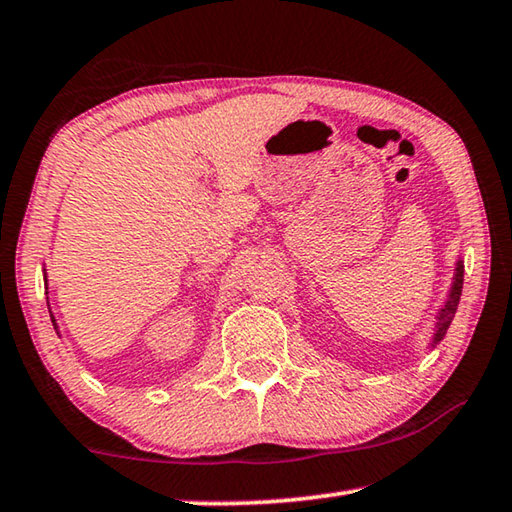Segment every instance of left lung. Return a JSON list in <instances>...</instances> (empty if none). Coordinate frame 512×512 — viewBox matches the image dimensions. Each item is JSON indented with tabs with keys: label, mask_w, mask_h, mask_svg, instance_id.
<instances>
[{
	"label": "left lung",
	"mask_w": 512,
	"mask_h": 512,
	"mask_svg": "<svg viewBox=\"0 0 512 512\" xmlns=\"http://www.w3.org/2000/svg\"><path fill=\"white\" fill-rule=\"evenodd\" d=\"M461 291H463V259H458L456 273H454V282H452V291H449V296H447V302L443 305V309L438 311L436 334H433V343L431 345H438L440 341H443V336L447 334V329H449V325H452L454 314H456L458 300H461Z\"/></svg>",
	"instance_id": "obj_1"
}]
</instances>
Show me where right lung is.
Segmentation results:
<instances>
[{
  "mask_svg": "<svg viewBox=\"0 0 512 512\" xmlns=\"http://www.w3.org/2000/svg\"><path fill=\"white\" fill-rule=\"evenodd\" d=\"M45 287H47V275H45ZM49 314H51V311H49ZM51 323H54V329L58 332V325H56V318L54 316H51Z\"/></svg>",
  "mask_w": 512,
  "mask_h": 512,
  "instance_id": "right-lung-1",
  "label": "right lung"
}]
</instances>
